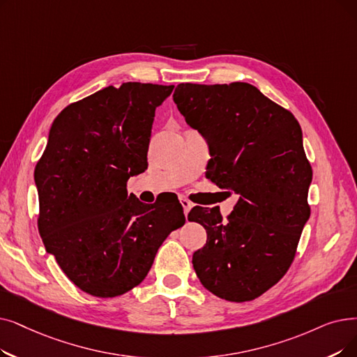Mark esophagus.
Returning a JSON list of instances; mask_svg holds the SVG:
<instances>
[{
    "instance_id": "34e87169",
    "label": "esophagus",
    "mask_w": 357,
    "mask_h": 357,
    "mask_svg": "<svg viewBox=\"0 0 357 357\" xmlns=\"http://www.w3.org/2000/svg\"><path fill=\"white\" fill-rule=\"evenodd\" d=\"M179 201H181V204H182V207H183L185 215H187V214L190 213L191 207H192V203H191V201H190L188 198H185V197H179Z\"/></svg>"
}]
</instances>
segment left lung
Listing matches in <instances>:
<instances>
[{
    "instance_id": "obj_1",
    "label": "left lung",
    "mask_w": 357,
    "mask_h": 357,
    "mask_svg": "<svg viewBox=\"0 0 357 357\" xmlns=\"http://www.w3.org/2000/svg\"><path fill=\"white\" fill-rule=\"evenodd\" d=\"M174 100L210 144L208 178L239 195L226 219L194 207L207 242L192 255L201 284L230 302L254 301L287 273L311 215L312 167L298 119L248 83H181ZM208 169V166H207Z\"/></svg>"
}]
</instances>
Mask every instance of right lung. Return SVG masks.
Instances as JSON below:
<instances>
[{
  "instance_id": "1",
  "label": "right lung",
  "mask_w": 357,
  "mask_h": 357,
  "mask_svg": "<svg viewBox=\"0 0 357 357\" xmlns=\"http://www.w3.org/2000/svg\"><path fill=\"white\" fill-rule=\"evenodd\" d=\"M174 87L130 82L70 103L36 163L45 250L91 296L140 284L159 246L185 223L179 201L144 204L127 191L147 169L154 111Z\"/></svg>"
}]
</instances>
